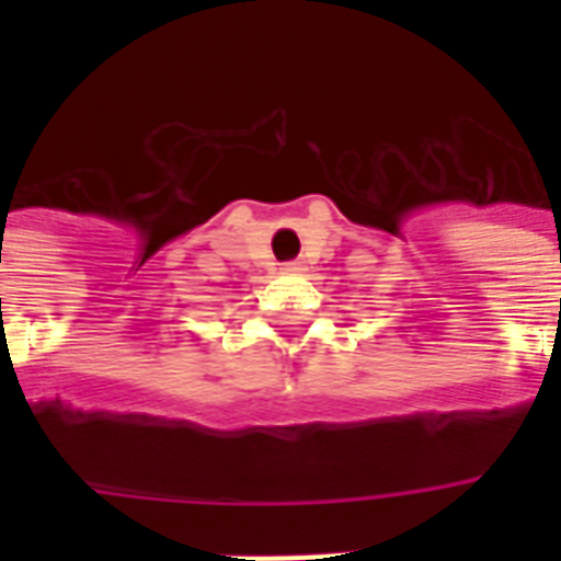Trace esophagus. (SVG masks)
Masks as SVG:
<instances>
[{"label":"esophagus","instance_id":"obj_1","mask_svg":"<svg viewBox=\"0 0 561 561\" xmlns=\"http://www.w3.org/2000/svg\"><path fill=\"white\" fill-rule=\"evenodd\" d=\"M282 271H285V273H302L306 267H302V262H288L285 267H282Z\"/></svg>","mask_w":561,"mask_h":561}]
</instances>
